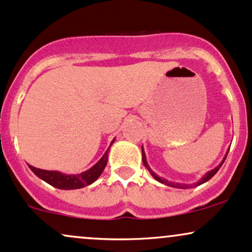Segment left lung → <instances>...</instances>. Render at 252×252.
Wrapping results in <instances>:
<instances>
[{"mask_svg":"<svg viewBox=\"0 0 252 252\" xmlns=\"http://www.w3.org/2000/svg\"><path fill=\"white\" fill-rule=\"evenodd\" d=\"M226 156H227V155H226ZM225 158H224V161H225ZM142 161H143V164H144V166H146V168L148 169L149 172H150V174H152L153 176H154V178H155L156 180H158V181L162 182V184H164V185H168V186H172V187H179V189H186V187H189V186H187V185H181V184H173V182H168V181H167V180H164V179H161V178H158V176L156 175L155 173H153V172H152V169L149 168L148 163H147V161H146V155H144V152H143V149H142ZM224 161H222V162H224ZM222 162H221L220 164H219V166L217 167V168L212 169V170H210L209 173H206V174L204 175V178H202L200 181H198V182H196V184L193 185V186H199V185H201V184H204V182L209 181L210 179L212 178V176L215 175L217 172H218L219 168H220V167H221Z\"/></svg>","mask_w":252,"mask_h":252,"instance_id":"obj_1","label":"left lung"}]
</instances>
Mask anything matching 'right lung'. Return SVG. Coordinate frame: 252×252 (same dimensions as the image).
<instances>
[{
    "instance_id": "right-lung-1",
    "label": "right lung",
    "mask_w": 252,
    "mask_h": 252,
    "mask_svg": "<svg viewBox=\"0 0 252 252\" xmlns=\"http://www.w3.org/2000/svg\"><path fill=\"white\" fill-rule=\"evenodd\" d=\"M114 142V141H112ZM108 152L106 150L105 154L103 155V158H100L98 162L94 164L92 168H90L86 172L80 173L77 175H67L63 174V173L56 172V170H43L35 168V167L30 166L32 172L34 173L36 176H39L40 179H42L43 181H46L47 184L52 185L53 187L60 189H83V187L89 186L90 184H92L94 181H96L99 175L102 174V172L105 168L106 162H108Z\"/></svg>"
}]
</instances>
